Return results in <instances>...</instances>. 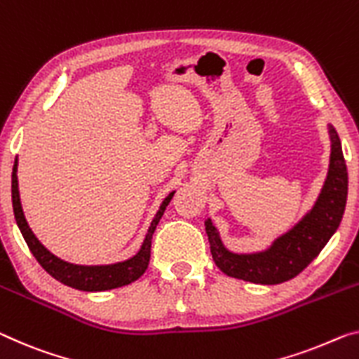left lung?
Returning a JSON list of instances; mask_svg holds the SVG:
<instances>
[{"mask_svg": "<svg viewBox=\"0 0 359 359\" xmlns=\"http://www.w3.org/2000/svg\"><path fill=\"white\" fill-rule=\"evenodd\" d=\"M330 157L327 176L314 205L287 233L280 234L268 249L252 253L228 250L210 218L205 231L213 262L224 274L255 284H280L302 273L337 231L348 194V173L337 131L327 123Z\"/></svg>", "mask_w": 359, "mask_h": 359, "instance_id": "1", "label": "left lung"}]
</instances>
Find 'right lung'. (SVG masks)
<instances>
[{"mask_svg": "<svg viewBox=\"0 0 359 359\" xmlns=\"http://www.w3.org/2000/svg\"><path fill=\"white\" fill-rule=\"evenodd\" d=\"M18 158H15L14 167H13V184H11V192H13V208H14V217L15 223H18L19 229L24 239L29 245L33 257L36 258V262L41 264L43 269L46 273L53 276L54 279H57L59 283H62L69 287L83 290V292H102L123 287L135 283L136 279H140L147 269L149 260H151V242L152 234L156 231L158 222H161L165 208L172 201L175 191L163 198V202L158 207L156 217L152 218L151 226H149L144 241L140 247V250L136 252L128 260L110 263V264H75L69 263L65 260H60L59 257L49 252L45 245L38 241V237L33 234L29 223H27L24 210H22L20 196H19V181H18Z\"/></svg>", "mask_w": 359, "mask_h": 359, "instance_id": "add662e5", "label": "right lung"}]
</instances>
